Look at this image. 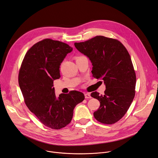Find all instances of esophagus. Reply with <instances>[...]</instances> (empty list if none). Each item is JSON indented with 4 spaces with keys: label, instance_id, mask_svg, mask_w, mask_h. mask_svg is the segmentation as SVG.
Segmentation results:
<instances>
[{
    "label": "esophagus",
    "instance_id": "34e87169",
    "mask_svg": "<svg viewBox=\"0 0 158 158\" xmlns=\"http://www.w3.org/2000/svg\"><path fill=\"white\" fill-rule=\"evenodd\" d=\"M85 94V98L86 99H89V98H91V94H90V93H86L84 94Z\"/></svg>",
    "mask_w": 158,
    "mask_h": 158
}]
</instances>
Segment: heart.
<instances>
[{"instance_id": "b5f03b06", "label": "heart", "mask_w": 158, "mask_h": 158, "mask_svg": "<svg viewBox=\"0 0 158 158\" xmlns=\"http://www.w3.org/2000/svg\"><path fill=\"white\" fill-rule=\"evenodd\" d=\"M78 57H80V56H77V57H76V59H77V58H78Z\"/></svg>"}]
</instances>
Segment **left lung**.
Segmentation results:
<instances>
[{"label":"left lung","instance_id":"obj_1","mask_svg":"<svg viewBox=\"0 0 158 158\" xmlns=\"http://www.w3.org/2000/svg\"><path fill=\"white\" fill-rule=\"evenodd\" d=\"M74 46L91 60L93 77L106 84L103 95L96 91L91 94L100 102L95 119L104 124L116 123L126 114L136 93V73L128 51L119 40L103 36L76 42Z\"/></svg>","mask_w":158,"mask_h":158}]
</instances>
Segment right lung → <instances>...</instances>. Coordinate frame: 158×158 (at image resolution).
Masks as SVG:
<instances>
[{"label": "right lung", "mask_w": 158, "mask_h": 158, "mask_svg": "<svg viewBox=\"0 0 158 158\" xmlns=\"http://www.w3.org/2000/svg\"><path fill=\"white\" fill-rule=\"evenodd\" d=\"M73 48L68 44L44 39L26 52L19 73V84L29 110L45 126L58 130L72 120L73 110L85 99L77 91L56 97L53 81L60 77V65Z\"/></svg>", "instance_id": "right-lung-1"}]
</instances>
